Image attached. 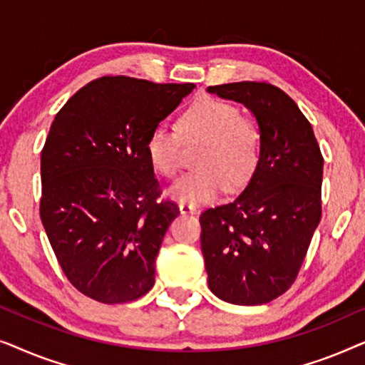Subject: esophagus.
<instances>
[{
  "label": "esophagus",
  "mask_w": 365,
  "mask_h": 365,
  "mask_svg": "<svg viewBox=\"0 0 365 365\" xmlns=\"http://www.w3.org/2000/svg\"><path fill=\"white\" fill-rule=\"evenodd\" d=\"M179 211H181V214H184V216H186V214H194V212L197 211V209L194 207V206H191V204L181 202V204H179Z\"/></svg>",
  "instance_id": "34e87169"
}]
</instances>
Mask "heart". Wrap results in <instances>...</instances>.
<instances>
[{"instance_id":"1","label":"heart","mask_w":365,"mask_h":365,"mask_svg":"<svg viewBox=\"0 0 365 365\" xmlns=\"http://www.w3.org/2000/svg\"><path fill=\"white\" fill-rule=\"evenodd\" d=\"M181 141L201 148L194 159L197 171L171 187L178 201L197 206L216 199L226 186L236 191L249 181L261 158V129L252 118L241 116L232 103L204 96L178 119L176 129L158 124L149 133L146 154L161 176L173 179L181 169Z\"/></svg>"}]
</instances>
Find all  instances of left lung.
Instances as JSON below:
<instances>
[{"instance_id":"obj_1","label":"left lung","mask_w":365,"mask_h":365,"mask_svg":"<svg viewBox=\"0 0 365 365\" xmlns=\"http://www.w3.org/2000/svg\"><path fill=\"white\" fill-rule=\"evenodd\" d=\"M207 91L242 103L261 129V158L246 189L199 217L207 284L222 301L259 306L296 281L322 216L324 158L311 123L274 84L229 83Z\"/></svg>"}]
</instances>
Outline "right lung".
<instances>
[{
    "instance_id": "right-lung-1",
    "label": "right lung",
    "mask_w": 365,
    "mask_h": 365,
    "mask_svg": "<svg viewBox=\"0 0 365 365\" xmlns=\"http://www.w3.org/2000/svg\"><path fill=\"white\" fill-rule=\"evenodd\" d=\"M194 89L103 76L59 109L41 151L39 216L68 281L103 304L151 291L176 202L146 154L149 133Z\"/></svg>"
}]
</instances>
